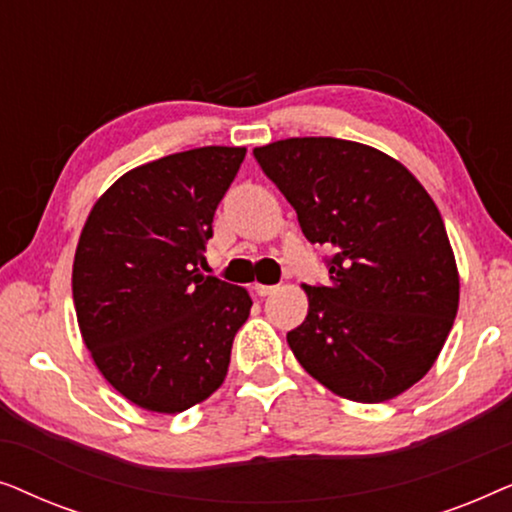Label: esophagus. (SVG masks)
<instances>
[{
    "mask_svg": "<svg viewBox=\"0 0 512 512\" xmlns=\"http://www.w3.org/2000/svg\"><path fill=\"white\" fill-rule=\"evenodd\" d=\"M275 291H277V286H272V284H256V293L261 298L270 296V293H275Z\"/></svg>",
    "mask_w": 512,
    "mask_h": 512,
    "instance_id": "34e87169",
    "label": "esophagus"
}]
</instances>
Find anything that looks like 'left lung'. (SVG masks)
<instances>
[{
	"label": "left lung",
	"mask_w": 512,
	"mask_h": 512,
	"mask_svg": "<svg viewBox=\"0 0 512 512\" xmlns=\"http://www.w3.org/2000/svg\"><path fill=\"white\" fill-rule=\"evenodd\" d=\"M303 235L333 247L328 286H305L307 317L286 333L314 380L382 403L422 380L459 310L443 216L408 167L368 144L291 137L254 149Z\"/></svg>",
	"instance_id": "1"
}]
</instances>
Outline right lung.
<instances>
[{
	"mask_svg": "<svg viewBox=\"0 0 512 512\" xmlns=\"http://www.w3.org/2000/svg\"><path fill=\"white\" fill-rule=\"evenodd\" d=\"M244 146H202L125 172L90 209L72 293L81 338L118 394L177 415L226 380L251 310L244 286L202 275L214 212Z\"/></svg>",
	"mask_w": 512,
	"mask_h": 512,
	"instance_id": "obj_1",
	"label": "right lung"
}]
</instances>
